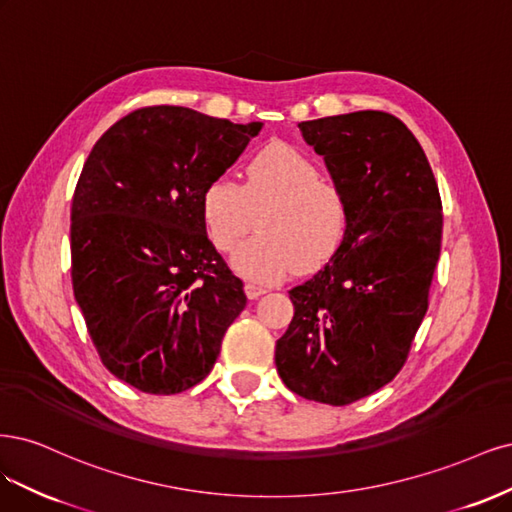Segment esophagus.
<instances>
[{
  "label": "esophagus",
  "mask_w": 512,
  "mask_h": 512,
  "mask_svg": "<svg viewBox=\"0 0 512 512\" xmlns=\"http://www.w3.org/2000/svg\"><path fill=\"white\" fill-rule=\"evenodd\" d=\"M244 293L249 295L251 300H257L259 295L268 293V287H266V285H259V283H246V285H244Z\"/></svg>",
  "instance_id": "34e87169"
}]
</instances>
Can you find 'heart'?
Returning a JSON list of instances; mask_svg holds the SVG:
<instances>
[{
	"label": "heart",
	"mask_w": 512,
	"mask_h": 512,
	"mask_svg": "<svg viewBox=\"0 0 512 512\" xmlns=\"http://www.w3.org/2000/svg\"><path fill=\"white\" fill-rule=\"evenodd\" d=\"M202 221L219 253H232L259 217L261 234L242 244L234 268L274 283L295 268L317 270L349 232V197L317 161L289 142H270L246 161L244 185L219 176L202 191Z\"/></svg>",
	"instance_id": "heart-1"
}]
</instances>
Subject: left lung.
I'll return each instance as SVG.
<instances>
[{"mask_svg": "<svg viewBox=\"0 0 512 512\" xmlns=\"http://www.w3.org/2000/svg\"><path fill=\"white\" fill-rule=\"evenodd\" d=\"M349 197V232L293 287L276 370L306 400L346 406L404 368L430 306L442 202L421 144L393 114L359 110L298 125Z\"/></svg>", "mask_w": 512, "mask_h": 512, "instance_id": "left-lung-1", "label": "left lung"}]
</instances>
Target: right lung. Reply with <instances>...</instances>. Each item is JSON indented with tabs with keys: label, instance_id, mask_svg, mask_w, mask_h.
I'll use <instances>...</instances> for the list:
<instances>
[{
	"label": "right lung",
	"instance_id": "add662e5",
	"mask_svg": "<svg viewBox=\"0 0 512 512\" xmlns=\"http://www.w3.org/2000/svg\"><path fill=\"white\" fill-rule=\"evenodd\" d=\"M261 123L183 106L129 112L95 142L72 200L74 298L102 364L144 393L202 383L244 285L206 236L202 191Z\"/></svg>",
	"mask_w": 512,
	"mask_h": 512
}]
</instances>
